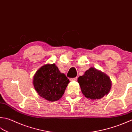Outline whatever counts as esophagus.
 I'll return each mask as SVG.
<instances>
[{
    "label": "esophagus",
    "mask_w": 132,
    "mask_h": 132,
    "mask_svg": "<svg viewBox=\"0 0 132 132\" xmlns=\"http://www.w3.org/2000/svg\"><path fill=\"white\" fill-rule=\"evenodd\" d=\"M77 77H76V78H71L70 79V81H77Z\"/></svg>",
    "instance_id": "esophagus-1"
}]
</instances>
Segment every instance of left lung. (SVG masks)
I'll use <instances>...</instances> for the list:
<instances>
[{
    "mask_svg": "<svg viewBox=\"0 0 132 132\" xmlns=\"http://www.w3.org/2000/svg\"><path fill=\"white\" fill-rule=\"evenodd\" d=\"M82 93L89 99L102 98L109 93L112 82L109 76L94 68H90L78 78Z\"/></svg>",
    "mask_w": 132,
    "mask_h": 132,
    "instance_id": "obj_1",
    "label": "left lung"
}]
</instances>
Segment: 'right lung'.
Masks as SVG:
<instances>
[{
    "label": "right lung",
    "instance_id": "obj_1",
    "mask_svg": "<svg viewBox=\"0 0 132 132\" xmlns=\"http://www.w3.org/2000/svg\"><path fill=\"white\" fill-rule=\"evenodd\" d=\"M69 79L59 71L55 64H46L36 72L33 85L40 97L49 101H56L62 97Z\"/></svg>",
    "mask_w": 132,
    "mask_h": 132
}]
</instances>
